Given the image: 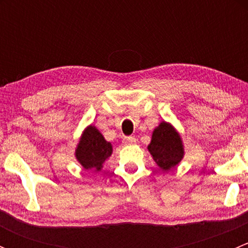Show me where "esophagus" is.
I'll list each match as a JSON object with an SVG mask.
<instances>
[{"label": "esophagus", "instance_id": "esophagus-1", "mask_svg": "<svg viewBox=\"0 0 248 248\" xmlns=\"http://www.w3.org/2000/svg\"><path fill=\"white\" fill-rule=\"evenodd\" d=\"M137 139L134 137H124V144L126 145H132V144H136Z\"/></svg>", "mask_w": 248, "mask_h": 248}]
</instances>
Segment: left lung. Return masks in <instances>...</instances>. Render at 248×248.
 <instances>
[{"label": "left lung", "mask_w": 248, "mask_h": 248, "mask_svg": "<svg viewBox=\"0 0 248 248\" xmlns=\"http://www.w3.org/2000/svg\"><path fill=\"white\" fill-rule=\"evenodd\" d=\"M152 158L163 170H170L184 158V144L180 134L170 124L162 121L152 132L147 146Z\"/></svg>", "instance_id": "1"}]
</instances>
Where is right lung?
Returning a JSON list of instances; mask_svg holds the SVG:
<instances>
[{
	"label": "right lung",
	"instance_id": "right-lung-1",
	"mask_svg": "<svg viewBox=\"0 0 248 248\" xmlns=\"http://www.w3.org/2000/svg\"><path fill=\"white\" fill-rule=\"evenodd\" d=\"M112 146L94 126L85 128L76 149V158L86 170L99 171L111 156Z\"/></svg>",
	"mask_w": 248,
	"mask_h": 248
}]
</instances>
